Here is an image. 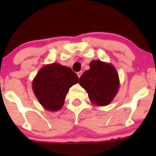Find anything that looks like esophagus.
Listing matches in <instances>:
<instances>
[{
    "mask_svg": "<svg viewBox=\"0 0 156 156\" xmlns=\"http://www.w3.org/2000/svg\"><path fill=\"white\" fill-rule=\"evenodd\" d=\"M82 73H83V72H82V71H79V72H78V73H77V75H78V78H80V77L81 76Z\"/></svg>",
    "mask_w": 156,
    "mask_h": 156,
    "instance_id": "esophagus-1",
    "label": "esophagus"
}]
</instances>
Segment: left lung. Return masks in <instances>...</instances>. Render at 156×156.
<instances>
[{"mask_svg": "<svg viewBox=\"0 0 156 156\" xmlns=\"http://www.w3.org/2000/svg\"><path fill=\"white\" fill-rule=\"evenodd\" d=\"M90 69L80 78V87L87 91L91 103L98 106H105L117 95L119 79L117 69L112 64L100 60H93Z\"/></svg>", "mask_w": 156, "mask_h": 156, "instance_id": "left-lung-1", "label": "left lung"}]
</instances>
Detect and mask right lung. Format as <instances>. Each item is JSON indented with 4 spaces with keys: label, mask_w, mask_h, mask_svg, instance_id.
I'll return each instance as SVG.
<instances>
[{
    "label": "right lung",
    "mask_w": 156,
    "mask_h": 156,
    "mask_svg": "<svg viewBox=\"0 0 156 156\" xmlns=\"http://www.w3.org/2000/svg\"><path fill=\"white\" fill-rule=\"evenodd\" d=\"M78 80V76L70 68L53 63L39 69L32 81V88L44 109L57 112L64 105L69 88Z\"/></svg>",
    "instance_id": "1"
}]
</instances>
